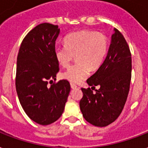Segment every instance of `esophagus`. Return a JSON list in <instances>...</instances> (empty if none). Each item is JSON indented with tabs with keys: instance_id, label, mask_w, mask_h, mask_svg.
<instances>
[{
	"instance_id": "esophagus-1",
	"label": "esophagus",
	"mask_w": 148,
	"mask_h": 148,
	"mask_svg": "<svg viewBox=\"0 0 148 148\" xmlns=\"http://www.w3.org/2000/svg\"><path fill=\"white\" fill-rule=\"evenodd\" d=\"M70 86H71V88H72L73 90H75V89H77V88H78L77 86H76L75 83H73V82H71Z\"/></svg>"
}]
</instances>
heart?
<instances>
[{"label": "heart", "mask_w": 148, "mask_h": 148, "mask_svg": "<svg viewBox=\"0 0 148 148\" xmlns=\"http://www.w3.org/2000/svg\"><path fill=\"white\" fill-rule=\"evenodd\" d=\"M64 47H56L55 56L60 66L66 67L74 56L77 63L69 66L62 75L72 82H81L90 75V69L96 70L101 66L108 49L106 36L96 32L82 30L67 35Z\"/></svg>", "instance_id": "obj_1"}]
</instances>
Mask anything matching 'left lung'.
Wrapping results in <instances>:
<instances>
[{
    "instance_id": "obj_1",
    "label": "left lung",
    "mask_w": 148,
    "mask_h": 148,
    "mask_svg": "<svg viewBox=\"0 0 148 148\" xmlns=\"http://www.w3.org/2000/svg\"><path fill=\"white\" fill-rule=\"evenodd\" d=\"M105 60L96 73L86 80L91 88L100 86L93 93L82 88L79 102L85 120L97 127H106L120 116L127 101L131 79V54L125 38L113 29Z\"/></svg>"
}]
</instances>
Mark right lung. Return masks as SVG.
Listing matches in <instances>:
<instances>
[{
    "label": "right lung",
    "mask_w": 148,
    "mask_h": 148,
    "mask_svg": "<svg viewBox=\"0 0 148 148\" xmlns=\"http://www.w3.org/2000/svg\"><path fill=\"white\" fill-rule=\"evenodd\" d=\"M58 25L42 23L27 33L21 45L16 69V91L28 117L40 125H49L63 113L70 92L67 80L47 86L56 79L58 63L55 56Z\"/></svg>",
    "instance_id": "add662e5"
}]
</instances>
